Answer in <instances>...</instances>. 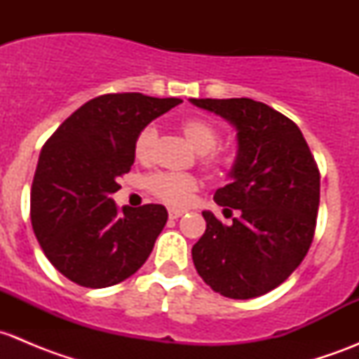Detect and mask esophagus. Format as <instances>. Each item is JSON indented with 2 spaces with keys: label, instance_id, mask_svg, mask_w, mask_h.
<instances>
[{
  "label": "esophagus",
  "instance_id": "34e87169",
  "mask_svg": "<svg viewBox=\"0 0 359 359\" xmlns=\"http://www.w3.org/2000/svg\"><path fill=\"white\" fill-rule=\"evenodd\" d=\"M186 212L187 210L184 208H168V217L170 219H179V217H182Z\"/></svg>",
  "mask_w": 359,
  "mask_h": 359
}]
</instances>
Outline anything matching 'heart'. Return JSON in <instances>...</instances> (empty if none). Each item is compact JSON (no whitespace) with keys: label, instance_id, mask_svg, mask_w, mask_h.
I'll list each match as a JSON object with an SVG mask.
<instances>
[{"label":"heart","instance_id":"1","mask_svg":"<svg viewBox=\"0 0 359 359\" xmlns=\"http://www.w3.org/2000/svg\"><path fill=\"white\" fill-rule=\"evenodd\" d=\"M180 132L184 133L187 142L200 153L201 165L208 172L224 175L233 166V154L229 151L215 149L219 142V130L205 118H186L180 121ZM158 132L153 125L146 126L137 135L133 144V154L139 161H147L153 154L156 144ZM147 189L158 200L170 205H182L189 200L191 194L196 191L198 182L193 175L187 173H154L147 179Z\"/></svg>","mask_w":359,"mask_h":359}]
</instances>
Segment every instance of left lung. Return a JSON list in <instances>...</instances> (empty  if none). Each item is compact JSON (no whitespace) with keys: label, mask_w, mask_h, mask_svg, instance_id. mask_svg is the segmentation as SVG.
I'll return each instance as SVG.
<instances>
[{"label":"left lung","mask_w":359,"mask_h":359,"mask_svg":"<svg viewBox=\"0 0 359 359\" xmlns=\"http://www.w3.org/2000/svg\"><path fill=\"white\" fill-rule=\"evenodd\" d=\"M236 128L231 184L217 205L233 215L224 226L203 212L205 234L193 247L198 274L213 292L253 299L280 287L300 266L314 238L320 170L299 126L252 99H191Z\"/></svg>","instance_id":"8db88e82"}]
</instances>
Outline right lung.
<instances>
[{
    "mask_svg": "<svg viewBox=\"0 0 359 359\" xmlns=\"http://www.w3.org/2000/svg\"><path fill=\"white\" fill-rule=\"evenodd\" d=\"M180 99L107 93L83 104L43 146L31 189L32 231L59 273L86 288L121 283L142 267L165 227L163 205L111 198L130 172L142 128Z\"/></svg>",
    "mask_w": 359,
    "mask_h": 359,
    "instance_id": "obj_1",
    "label": "right lung"
}]
</instances>
